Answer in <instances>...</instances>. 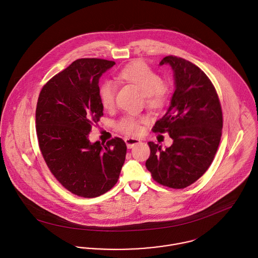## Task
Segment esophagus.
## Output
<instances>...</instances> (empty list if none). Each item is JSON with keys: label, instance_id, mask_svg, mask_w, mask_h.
<instances>
[{"label": "esophagus", "instance_id": "34e87169", "mask_svg": "<svg viewBox=\"0 0 258 258\" xmlns=\"http://www.w3.org/2000/svg\"><path fill=\"white\" fill-rule=\"evenodd\" d=\"M125 143H126L127 147L129 148V149H131V148L134 147L135 145H137V144H140V143H141V141H140V139H136V138L127 137V138H125Z\"/></svg>", "mask_w": 258, "mask_h": 258}]
</instances>
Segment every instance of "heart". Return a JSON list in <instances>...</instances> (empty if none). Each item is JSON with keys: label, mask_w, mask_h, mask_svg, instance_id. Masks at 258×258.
<instances>
[{"label": "heart", "mask_w": 258, "mask_h": 258, "mask_svg": "<svg viewBox=\"0 0 258 258\" xmlns=\"http://www.w3.org/2000/svg\"><path fill=\"white\" fill-rule=\"evenodd\" d=\"M117 79L121 82L136 86L146 99L150 108H161L168 95V87L161 81V78L143 61H134L125 67L117 74ZM99 97L104 108L110 109L115 101V86L110 82H104L99 87ZM141 118L127 116L119 123V128L129 134H137L140 131Z\"/></svg>", "instance_id": "obj_1"}]
</instances>
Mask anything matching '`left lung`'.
<instances>
[{
	"mask_svg": "<svg viewBox=\"0 0 258 258\" xmlns=\"http://www.w3.org/2000/svg\"><path fill=\"white\" fill-rule=\"evenodd\" d=\"M174 74L175 90L166 114L153 132H168L173 139L162 149L149 142L148 171L159 184L184 188L200 179L211 166L220 145L222 113L217 91L206 74L194 63L177 56L164 57Z\"/></svg>",
	"mask_w": 258,
	"mask_h": 258,
	"instance_id": "obj_1",
	"label": "left lung"
}]
</instances>
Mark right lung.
Instances as JSON below:
<instances>
[{
  "label": "right lung",
  "mask_w": 258,
  "mask_h": 258,
  "mask_svg": "<svg viewBox=\"0 0 258 258\" xmlns=\"http://www.w3.org/2000/svg\"><path fill=\"white\" fill-rule=\"evenodd\" d=\"M114 61L81 58L41 89L36 111L38 145L56 180L74 195L99 197L114 186L125 162L121 138L106 144L89 140L91 125L103 115L99 79Z\"/></svg>",
  "instance_id": "1"
}]
</instances>
